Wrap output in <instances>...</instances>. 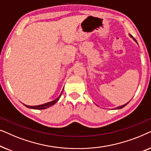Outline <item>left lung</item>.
<instances>
[{"mask_svg":"<svg viewBox=\"0 0 151 151\" xmlns=\"http://www.w3.org/2000/svg\"><path fill=\"white\" fill-rule=\"evenodd\" d=\"M129 36H130V37H131V38H133V40L134 41H135V42L136 43H137V44H138V43H137V40H135V38H133V37L131 36V35H129ZM128 104H129V102H127V104H124V105H122V106H118V107H117V108H116V109H122V108H123V107H124V106H126V105H127Z\"/></svg>","mask_w":151,"mask_h":151,"instance_id":"8db88e82","label":"left lung"}]
</instances>
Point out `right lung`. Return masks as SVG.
Instances as JSON below:
<instances>
[{
    "mask_svg": "<svg viewBox=\"0 0 151 151\" xmlns=\"http://www.w3.org/2000/svg\"><path fill=\"white\" fill-rule=\"evenodd\" d=\"M63 90L62 91L60 95V96L58 97V98L55 99V100H53V101H51V102H47V103H45V104H40V105H36V106H29V105H25V104H24V105L26 107H27V108L32 109H38V110H42V109H47V108H49V107L53 106V104H55V103H56L59 100V99H60V96H61L62 93H63Z\"/></svg>",
    "mask_w": 151,
    "mask_h": 151,
    "instance_id": "1",
    "label": "right lung"
}]
</instances>
